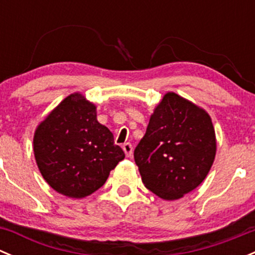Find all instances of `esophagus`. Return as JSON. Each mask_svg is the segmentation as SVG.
Instances as JSON below:
<instances>
[{"label": "esophagus", "instance_id": "1", "mask_svg": "<svg viewBox=\"0 0 255 255\" xmlns=\"http://www.w3.org/2000/svg\"><path fill=\"white\" fill-rule=\"evenodd\" d=\"M122 148H123V150H125L126 156H128V158H129V156H132V154H133L132 144H130V143H125V144H123Z\"/></svg>", "mask_w": 255, "mask_h": 255}]
</instances>
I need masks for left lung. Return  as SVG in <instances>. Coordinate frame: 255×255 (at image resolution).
I'll return each mask as SVG.
<instances>
[{"mask_svg":"<svg viewBox=\"0 0 255 255\" xmlns=\"http://www.w3.org/2000/svg\"><path fill=\"white\" fill-rule=\"evenodd\" d=\"M215 155L210 115L175 92L164 95L134 149L144 186L163 200L181 199L196 189Z\"/></svg>","mask_w":255,"mask_h":255,"instance_id":"obj_1","label":"left lung"}]
</instances>
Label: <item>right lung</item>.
I'll list each match as a JSON object with an SVG mask.
<instances>
[{
  "mask_svg": "<svg viewBox=\"0 0 255 255\" xmlns=\"http://www.w3.org/2000/svg\"><path fill=\"white\" fill-rule=\"evenodd\" d=\"M33 150L45 181L73 199L99 190L125 159L111 130L97 121L96 106L79 92L64 99L39 123Z\"/></svg>",
  "mask_w": 255,
  "mask_h": 255,
  "instance_id": "right-lung-1",
  "label": "right lung"
}]
</instances>
